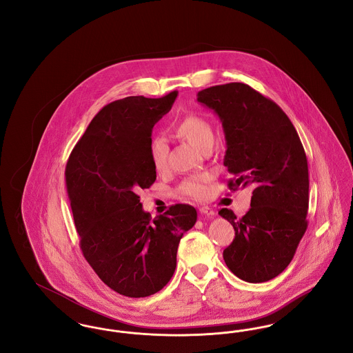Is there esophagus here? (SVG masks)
<instances>
[{
  "mask_svg": "<svg viewBox=\"0 0 353 353\" xmlns=\"http://www.w3.org/2000/svg\"><path fill=\"white\" fill-rule=\"evenodd\" d=\"M200 213L203 214V216H208V217H213L216 214V212L212 208H209V206H201L200 208Z\"/></svg>",
  "mask_w": 353,
  "mask_h": 353,
  "instance_id": "esophagus-1",
  "label": "esophagus"
}]
</instances>
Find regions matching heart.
<instances>
[{"label": "heart", "instance_id": "heart-1", "mask_svg": "<svg viewBox=\"0 0 353 353\" xmlns=\"http://www.w3.org/2000/svg\"><path fill=\"white\" fill-rule=\"evenodd\" d=\"M174 134L189 141L197 150L203 151L209 144H213V130L206 119L197 114H189L174 125ZM150 157L156 170H164L168 163V144L163 137H154L150 144ZM210 174L202 173L185 179L180 190L193 199L208 197L210 188Z\"/></svg>", "mask_w": 353, "mask_h": 353}]
</instances>
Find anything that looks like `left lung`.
<instances>
[{"mask_svg":"<svg viewBox=\"0 0 353 353\" xmlns=\"http://www.w3.org/2000/svg\"><path fill=\"white\" fill-rule=\"evenodd\" d=\"M197 101L222 123L223 165L233 176L229 188L254 186L242 219L226 208L219 212L235 232L223 250L225 263L245 282H268L290 265L307 229L310 181L302 141L282 108L248 84L213 85Z\"/></svg>","mask_w":353,"mask_h":353,"instance_id":"8db88e82","label":"left lung"}]
</instances>
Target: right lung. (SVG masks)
Listing matches in <instances>:
<instances>
[{
  "label": "right lung",
  "mask_w": 353,
  "mask_h": 353,
  "mask_svg": "<svg viewBox=\"0 0 353 353\" xmlns=\"http://www.w3.org/2000/svg\"><path fill=\"white\" fill-rule=\"evenodd\" d=\"M177 91L150 99L127 97L104 105L71 152L66 186L81 249L101 281L120 295L145 298L168 283L180 239L197 221L176 203L152 219L139 192L156 180L152 130Z\"/></svg>",
  "instance_id": "1"
}]
</instances>
